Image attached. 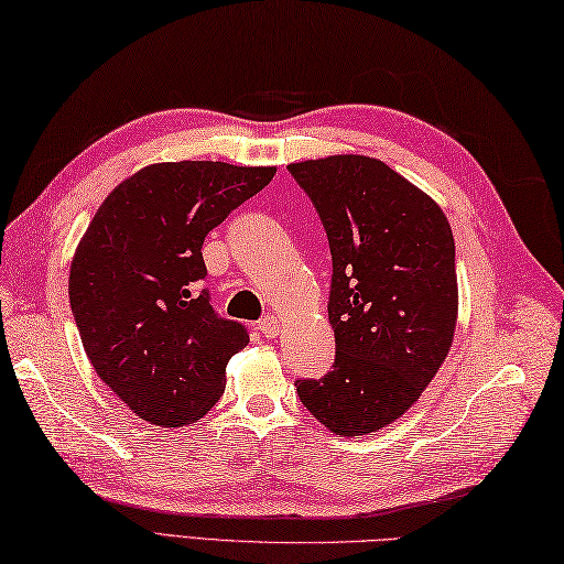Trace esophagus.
<instances>
[{
  "mask_svg": "<svg viewBox=\"0 0 564 564\" xmlns=\"http://www.w3.org/2000/svg\"><path fill=\"white\" fill-rule=\"evenodd\" d=\"M259 329H261L263 337L273 339V337H279L281 322H279V317H275V315H267V317H263V319L259 322Z\"/></svg>",
  "mask_w": 564,
  "mask_h": 564,
  "instance_id": "obj_1",
  "label": "esophagus"
}]
</instances>
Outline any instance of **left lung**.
<instances>
[{
  "label": "left lung",
  "mask_w": 564,
  "mask_h": 564,
  "mask_svg": "<svg viewBox=\"0 0 564 564\" xmlns=\"http://www.w3.org/2000/svg\"><path fill=\"white\" fill-rule=\"evenodd\" d=\"M332 251L334 368L297 394L337 436H366L422 398L458 322L455 245L446 213L386 162L332 154L289 164Z\"/></svg>",
  "instance_id": "1"
}]
</instances>
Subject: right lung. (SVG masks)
Returning a JSON list of instances; mask_svg holds the SVG:
<instances>
[{"label": "right lung", "mask_w": 564, "mask_h": 564, "mask_svg": "<svg viewBox=\"0 0 564 564\" xmlns=\"http://www.w3.org/2000/svg\"><path fill=\"white\" fill-rule=\"evenodd\" d=\"M275 166L160 162L118 184L79 239L69 305L97 376L154 426L194 424L220 400L247 329L213 313L203 239Z\"/></svg>", "instance_id": "add662e5"}]
</instances>
